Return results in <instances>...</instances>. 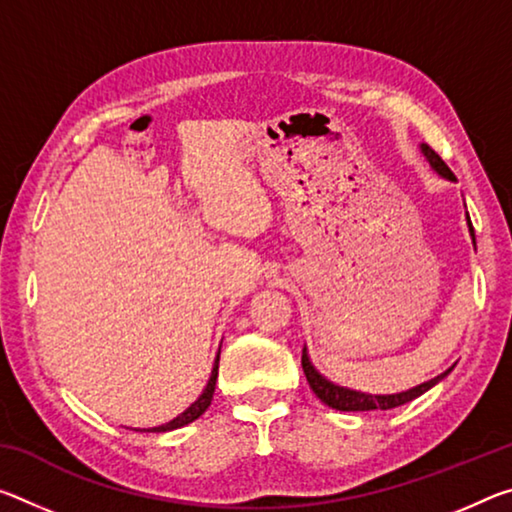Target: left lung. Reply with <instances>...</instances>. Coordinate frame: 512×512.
<instances>
[{
    "mask_svg": "<svg viewBox=\"0 0 512 512\" xmlns=\"http://www.w3.org/2000/svg\"><path fill=\"white\" fill-rule=\"evenodd\" d=\"M419 150H421V154H424L426 161H428V164H431V168L435 170L437 175L444 177V180H449V182H456V175H453L451 170H449V166H446L444 161L440 159V154L428 148L426 143H421ZM467 227H469V237H472V241L476 243L474 227H472V221H469V214H467ZM451 369H446L444 373H440V376L426 380V383H421L417 387L405 389V392L369 394V392H358V389L342 387V385L332 383V380H328L319 369L314 367L312 360H310V351H307V346L303 348V371H305L307 383H310V387H312V392L319 396V399L326 403L328 408L342 410V412H367V410H392V408H399V405L410 403L412 399H417V396H421L424 392H428V389H431V387H435L437 383H440V380H444L446 376H449Z\"/></svg>",
    "mask_w": 512,
    "mask_h": 512,
    "instance_id": "left-lung-1",
    "label": "left lung"
}]
</instances>
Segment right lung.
Instances as JSON below:
<instances>
[{"instance_id":"add662e5","label":"right lung","mask_w":512,"mask_h":512,"mask_svg":"<svg viewBox=\"0 0 512 512\" xmlns=\"http://www.w3.org/2000/svg\"><path fill=\"white\" fill-rule=\"evenodd\" d=\"M218 358H221V348H218V353H216V360H214V367H212V376H209L205 389H202V394L189 405V408H186L184 412H180V415H177L175 419L166 421V424L152 426V428H134V431H139V433H168V431H175V428H182L186 424H191V421H196L202 415V412H205L209 405H212L214 389H216V378H218Z\"/></svg>"}]
</instances>
